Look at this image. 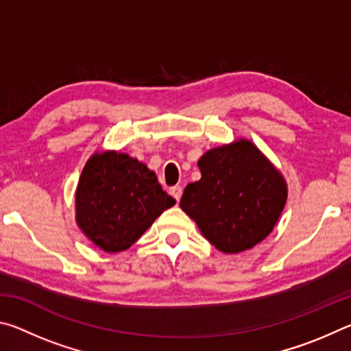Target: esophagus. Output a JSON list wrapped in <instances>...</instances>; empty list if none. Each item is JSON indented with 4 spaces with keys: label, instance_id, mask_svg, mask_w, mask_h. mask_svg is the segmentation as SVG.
Instances as JSON below:
<instances>
[{
    "label": "esophagus",
    "instance_id": "1",
    "mask_svg": "<svg viewBox=\"0 0 351 351\" xmlns=\"http://www.w3.org/2000/svg\"><path fill=\"white\" fill-rule=\"evenodd\" d=\"M170 193H171V197H173L176 201H180L181 199V195H182V187L181 186L171 187L170 189Z\"/></svg>",
    "mask_w": 351,
    "mask_h": 351
}]
</instances>
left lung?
<instances>
[{
  "instance_id": "left-lung-1",
  "label": "left lung",
  "mask_w": 351,
  "mask_h": 351,
  "mask_svg": "<svg viewBox=\"0 0 351 351\" xmlns=\"http://www.w3.org/2000/svg\"><path fill=\"white\" fill-rule=\"evenodd\" d=\"M201 180L184 189L181 209L218 251L240 254L268 237L287 204L280 170L249 139H235L199 158Z\"/></svg>"
}]
</instances>
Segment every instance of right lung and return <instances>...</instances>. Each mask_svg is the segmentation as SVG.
<instances>
[{
    "label": "right lung",
    "instance_id": "right-lung-1",
    "mask_svg": "<svg viewBox=\"0 0 351 351\" xmlns=\"http://www.w3.org/2000/svg\"><path fill=\"white\" fill-rule=\"evenodd\" d=\"M175 203L145 164L127 153L96 152L77 184L75 223L93 245L116 254L138 241Z\"/></svg>",
    "mask_w": 351,
    "mask_h": 351
}]
</instances>
